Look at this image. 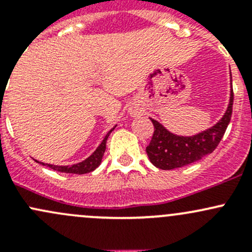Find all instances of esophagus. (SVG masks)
<instances>
[{"label":"esophagus","instance_id":"esophagus-1","mask_svg":"<svg viewBox=\"0 0 252 252\" xmlns=\"http://www.w3.org/2000/svg\"><path fill=\"white\" fill-rule=\"evenodd\" d=\"M141 113H142V111L140 110V108H138V107L129 108V114H130L131 117H138V116H140Z\"/></svg>","mask_w":252,"mask_h":252}]
</instances>
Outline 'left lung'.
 Returning a JSON list of instances; mask_svg holds the SVG:
<instances>
[{
    "label": "left lung",
    "mask_w": 252,
    "mask_h": 252,
    "mask_svg": "<svg viewBox=\"0 0 252 252\" xmlns=\"http://www.w3.org/2000/svg\"><path fill=\"white\" fill-rule=\"evenodd\" d=\"M233 98L234 95L232 89V74H230L229 102L224 114L211 128L205 129L195 135H178L169 131L156 119L150 118L155 126L151 142L146 147V154L150 162L157 168L169 171L194 163L202 157L210 155L222 140L225 129L229 124L232 117Z\"/></svg>",
    "instance_id": "left-lung-1"
}]
</instances>
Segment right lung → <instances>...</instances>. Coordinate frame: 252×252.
I'll return each instance as SVG.
<instances>
[{"instance_id": "1", "label": "right lung", "mask_w": 252, "mask_h": 252, "mask_svg": "<svg viewBox=\"0 0 252 252\" xmlns=\"http://www.w3.org/2000/svg\"><path fill=\"white\" fill-rule=\"evenodd\" d=\"M117 126H114L113 128L106 134V136L103 138V140L101 141V144L98 145L97 149L88 157L85 158L84 161L79 162V163H74V164H70V166H57V164H50V163H42V162H39V163H42L44 166L50 167V168L55 169L57 172H62V173H72V174H85V173H90V172L95 171L98 166H100L101 161H102V157L103 154H105V150H106V142H107L108 136L113 131V129L116 128Z\"/></svg>"}]
</instances>
